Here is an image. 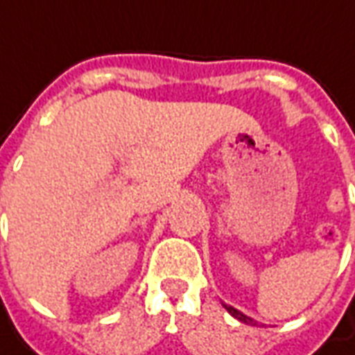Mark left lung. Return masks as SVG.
<instances>
[{
  "label": "left lung",
  "mask_w": 355,
  "mask_h": 355,
  "mask_svg": "<svg viewBox=\"0 0 355 355\" xmlns=\"http://www.w3.org/2000/svg\"><path fill=\"white\" fill-rule=\"evenodd\" d=\"M224 308H226V310H228V312H230L232 315L236 318V320L241 321V323H249V325H257V321H253V320H251V318H247L245 313H241V312H239V310H236V308H232V306H228V304H224Z\"/></svg>",
  "instance_id": "obj_1"
}]
</instances>
